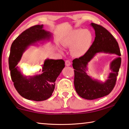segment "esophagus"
Returning a JSON list of instances; mask_svg holds the SVG:
<instances>
[{"instance_id": "esophagus-1", "label": "esophagus", "mask_w": 129, "mask_h": 129, "mask_svg": "<svg viewBox=\"0 0 129 129\" xmlns=\"http://www.w3.org/2000/svg\"><path fill=\"white\" fill-rule=\"evenodd\" d=\"M71 65V62H70V61L68 60H67L66 61H65V65H66V66L68 67V66H70Z\"/></svg>"}]
</instances>
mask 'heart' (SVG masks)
Listing matches in <instances>:
<instances>
[{
  "label": "heart",
  "instance_id": "heart-1",
  "mask_svg": "<svg viewBox=\"0 0 129 129\" xmlns=\"http://www.w3.org/2000/svg\"><path fill=\"white\" fill-rule=\"evenodd\" d=\"M93 36L88 30L79 28L69 33L64 40V45L72 47V53L76 57L84 55L91 46Z\"/></svg>",
  "mask_w": 129,
  "mask_h": 129
}]
</instances>
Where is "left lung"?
<instances>
[{
  "instance_id": "left-lung-1",
  "label": "left lung",
  "mask_w": 129,
  "mask_h": 129,
  "mask_svg": "<svg viewBox=\"0 0 129 129\" xmlns=\"http://www.w3.org/2000/svg\"><path fill=\"white\" fill-rule=\"evenodd\" d=\"M95 33V40L90 48L84 56L73 60L75 69L74 85L80 96L87 100H93L106 96L111 92L115 85L120 64V49L118 44L112 34L105 28L99 24L91 23ZM114 54L118 56L110 63L111 72L103 82L87 74V65L96 54Z\"/></svg>"
}]
</instances>
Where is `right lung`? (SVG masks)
I'll list each match as a JSON object with an SVG mask.
<instances>
[{
    "label": "right lung",
    "mask_w": 129,
    "mask_h": 129,
    "mask_svg": "<svg viewBox=\"0 0 129 129\" xmlns=\"http://www.w3.org/2000/svg\"><path fill=\"white\" fill-rule=\"evenodd\" d=\"M43 27V24L36 25L22 33L12 44L9 58L11 79L18 92L25 99L37 102L45 101L52 96L55 81L65 67V61L62 59L47 58L39 71L41 73L26 75L17 65L30 46L52 40V33Z\"/></svg>",
    "instance_id": "right-lung-1"
}]
</instances>
